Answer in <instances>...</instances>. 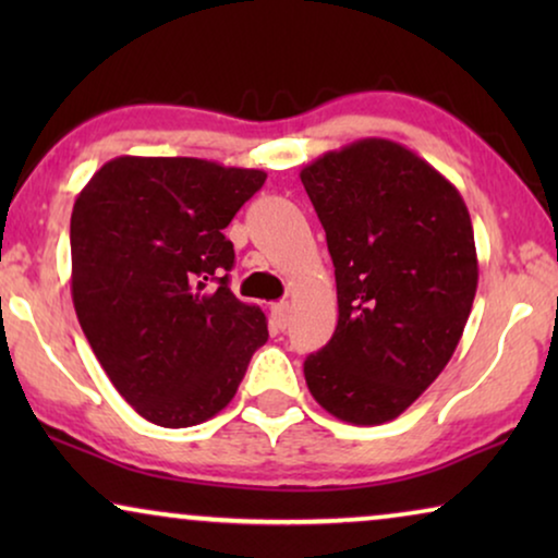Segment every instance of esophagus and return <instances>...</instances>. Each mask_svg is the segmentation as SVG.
I'll return each mask as SVG.
<instances>
[{
	"instance_id": "1",
	"label": "esophagus",
	"mask_w": 558,
	"mask_h": 558,
	"mask_svg": "<svg viewBox=\"0 0 558 558\" xmlns=\"http://www.w3.org/2000/svg\"><path fill=\"white\" fill-rule=\"evenodd\" d=\"M271 319H274V325L279 327V330H284L287 323H289V302L271 304Z\"/></svg>"
}]
</instances>
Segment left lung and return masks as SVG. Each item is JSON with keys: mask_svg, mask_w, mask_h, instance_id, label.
I'll use <instances>...</instances> for the list:
<instances>
[{"mask_svg": "<svg viewBox=\"0 0 558 558\" xmlns=\"http://www.w3.org/2000/svg\"><path fill=\"white\" fill-rule=\"evenodd\" d=\"M325 228L338 327L304 361L327 414L376 426L401 416L452 357L477 292L460 190L391 140H357L300 172Z\"/></svg>", "mask_w": 558, "mask_h": 558, "instance_id": "obj_1", "label": "left lung"}]
</instances>
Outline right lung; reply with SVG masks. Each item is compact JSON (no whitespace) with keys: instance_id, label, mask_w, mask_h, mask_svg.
Here are the masks:
<instances>
[{"instance_id":"1","label":"right lung","mask_w":558,"mask_h":558,"mask_svg":"<svg viewBox=\"0 0 558 558\" xmlns=\"http://www.w3.org/2000/svg\"><path fill=\"white\" fill-rule=\"evenodd\" d=\"M264 170L195 157H117L75 197L71 294L94 353L136 414L167 429L208 422L269 340L228 287L223 235Z\"/></svg>"}]
</instances>
